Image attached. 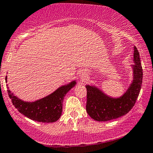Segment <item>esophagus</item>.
Masks as SVG:
<instances>
[{
    "label": "esophagus",
    "mask_w": 153,
    "mask_h": 153,
    "mask_svg": "<svg viewBox=\"0 0 153 153\" xmlns=\"http://www.w3.org/2000/svg\"><path fill=\"white\" fill-rule=\"evenodd\" d=\"M86 74L85 73V72H82V73H81V75H80V77H81V78H84L85 77H86Z\"/></svg>",
    "instance_id": "34e87169"
}]
</instances>
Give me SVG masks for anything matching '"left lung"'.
Masks as SVG:
<instances>
[{"mask_svg": "<svg viewBox=\"0 0 153 153\" xmlns=\"http://www.w3.org/2000/svg\"><path fill=\"white\" fill-rule=\"evenodd\" d=\"M133 78L128 89L118 97H111L95 85H86L87 102L86 109L93 120L106 122L114 120L128 114L136 103L142 85L143 72L139 53L133 48Z\"/></svg>", "mask_w": 153, "mask_h": 153, "instance_id": "obj_1", "label": "left lung"}]
</instances>
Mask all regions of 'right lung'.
Returning <instances> with one entry per match:
<instances>
[{
	"instance_id": "right-lung-1",
	"label": "right lung",
	"mask_w": 153,
	"mask_h": 153,
	"mask_svg": "<svg viewBox=\"0 0 153 153\" xmlns=\"http://www.w3.org/2000/svg\"><path fill=\"white\" fill-rule=\"evenodd\" d=\"M6 81H7V76L6 77ZM75 84L76 81L74 80L67 84L61 86L46 97L33 102L24 101L14 95L8 87V84L7 91L13 105L20 114L34 121L48 123H54L60 118L64 96Z\"/></svg>"
}]
</instances>
